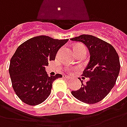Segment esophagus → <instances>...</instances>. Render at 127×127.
Returning a JSON list of instances; mask_svg holds the SVG:
<instances>
[{
	"instance_id": "1",
	"label": "esophagus",
	"mask_w": 127,
	"mask_h": 127,
	"mask_svg": "<svg viewBox=\"0 0 127 127\" xmlns=\"http://www.w3.org/2000/svg\"><path fill=\"white\" fill-rule=\"evenodd\" d=\"M63 78H65V79H67V80H69V79L71 78L70 76H67L66 75H63Z\"/></svg>"
}]
</instances>
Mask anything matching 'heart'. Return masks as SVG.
<instances>
[{"instance_id":"obj_1","label":"heart","mask_w":127,"mask_h":127,"mask_svg":"<svg viewBox=\"0 0 127 127\" xmlns=\"http://www.w3.org/2000/svg\"><path fill=\"white\" fill-rule=\"evenodd\" d=\"M76 50H85V51H86V49H85V46H83V44H75L74 47V51H76ZM65 70H67V71H70V70H71V68L67 67L65 68Z\"/></svg>"}]
</instances>
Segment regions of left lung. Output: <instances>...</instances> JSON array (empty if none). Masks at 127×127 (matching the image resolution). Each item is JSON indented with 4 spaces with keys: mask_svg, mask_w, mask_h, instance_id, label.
I'll use <instances>...</instances> for the list:
<instances>
[{
    "mask_svg": "<svg viewBox=\"0 0 127 127\" xmlns=\"http://www.w3.org/2000/svg\"><path fill=\"white\" fill-rule=\"evenodd\" d=\"M70 40L84 43L90 53V61L82 74L89 80L83 84L80 80V89L71 93L85 103L99 102L115 85L121 68L118 53L110 43L92 35L83 34Z\"/></svg>",
    "mask_w": 127,
    "mask_h": 127,
    "instance_id": "obj_1",
    "label": "left lung"
}]
</instances>
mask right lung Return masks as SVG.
<instances>
[{
    "mask_svg": "<svg viewBox=\"0 0 127 127\" xmlns=\"http://www.w3.org/2000/svg\"><path fill=\"white\" fill-rule=\"evenodd\" d=\"M67 41L38 36L25 41L17 49L9 71L13 89L23 102L36 105L49 96L53 81L62 75L49 76L44 66L55 60L58 50Z\"/></svg>",
    "mask_w": 127,
    "mask_h": 127,
    "instance_id": "obj_1",
    "label": "right lung"
}]
</instances>
